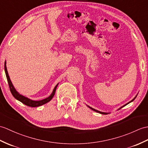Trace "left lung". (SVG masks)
Segmentation results:
<instances>
[{
    "mask_svg": "<svg viewBox=\"0 0 148 148\" xmlns=\"http://www.w3.org/2000/svg\"><path fill=\"white\" fill-rule=\"evenodd\" d=\"M137 95L136 96V97H134V98L132 99V100L131 101H129V103H126L125 105H123L122 106H121V108H119L118 110H120V109H121V108H122V107H123V106H125V105H128L129 103H131L132 101H133L134 100V99H136V98L137 97ZM88 106V107H89V108H91V110H93V111H95V112H98V113H101V114H103V115H107L108 114V113H106V112H100V111H98V110H95V108H92V107H91V106H88V105H87Z\"/></svg>",
    "mask_w": 148,
    "mask_h": 148,
    "instance_id": "1",
    "label": "left lung"
}]
</instances>
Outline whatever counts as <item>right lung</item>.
<instances>
[{
  "mask_svg": "<svg viewBox=\"0 0 148 148\" xmlns=\"http://www.w3.org/2000/svg\"><path fill=\"white\" fill-rule=\"evenodd\" d=\"M4 70H5L7 79H8V84L9 86L10 90H11V92L12 95H13V97H14L16 99H18V101H21V103H23V104H25L27 106H31V107H37V106H40L41 105H43L44 104L47 103L49 102L51 99L53 98L55 93H56V89H57V87L58 83L56 86H55L52 92H51V94L49 96V97H47V98H45L43 99H42V100H39V101L32 100V99H31L25 97V96L19 94V92L16 91L15 88L14 87L12 82H11V79H10L8 70H7L6 61H5V64H4Z\"/></svg>",
  "mask_w": 148,
  "mask_h": 148,
  "instance_id": "obj_1",
  "label": "right lung"
}]
</instances>
